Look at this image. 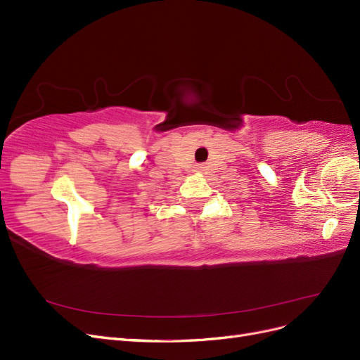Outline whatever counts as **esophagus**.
I'll return each mask as SVG.
<instances>
[{
    "instance_id": "1",
    "label": "esophagus",
    "mask_w": 360,
    "mask_h": 360,
    "mask_svg": "<svg viewBox=\"0 0 360 360\" xmlns=\"http://www.w3.org/2000/svg\"><path fill=\"white\" fill-rule=\"evenodd\" d=\"M202 165H195V171H197V172H200V171H202Z\"/></svg>"
}]
</instances>
